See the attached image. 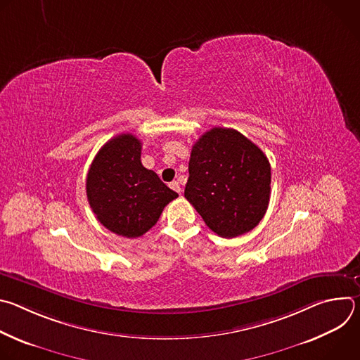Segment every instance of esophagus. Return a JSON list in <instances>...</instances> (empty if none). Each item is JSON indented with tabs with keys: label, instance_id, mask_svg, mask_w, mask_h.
<instances>
[{
	"label": "esophagus",
	"instance_id": "34e87169",
	"mask_svg": "<svg viewBox=\"0 0 360 360\" xmlns=\"http://www.w3.org/2000/svg\"><path fill=\"white\" fill-rule=\"evenodd\" d=\"M169 186H171L174 191H176L178 193H181V185H179V182L174 181V182H171V184H169Z\"/></svg>",
	"mask_w": 360,
	"mask_h": 360
}]
</instances>
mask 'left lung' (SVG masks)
Returning <instances> with one entry per match:
<instances>
[{"label": "left lung", "instance_id": "obj_1", "mask_svg": "<svg viewBox=\"0 0 360 360\" xmlns=\"http://www.w3.org/2000/svg\"><path fill=\"white\" fill-rule=\"evenodd\" d=\"M185 198L211 231L236 238L252 231L266 214L271 164L245 135L212 128L192 146Z\"/></svg>", "mask_w": 360, "mask_h": 360}]
</instances>
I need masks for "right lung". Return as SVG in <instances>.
Returning a JSON list of instances; mask_svg holds the SVG:
<instances>
[{"mask_svg":"<svg viewBox=\"0 0 360 360\" xmlns=\"http://www.w3.org/2000/svg\"><path fill=\"white\" fill-rule=\"evenodd\" d=\"M141 149L135 135H117L98 150L86 175V196L96 219L125 238L148 232L167 205L178 198L142 165Z\"/></svg>","mask_w":360,"mask_h":360,"instance_id":"add662e5","label":"right lung"}]
</instances>
